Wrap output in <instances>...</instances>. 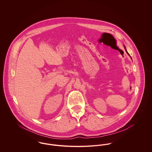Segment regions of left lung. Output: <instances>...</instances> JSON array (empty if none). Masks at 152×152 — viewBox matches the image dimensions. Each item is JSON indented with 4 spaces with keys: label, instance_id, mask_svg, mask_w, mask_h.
I'll use <instances>...</instances> for the list:
<instances>
[{
    "label": "left lung",
    "instance_id": "8db88e82",
    "mask_svg": "<svg viewBox=\"0 0 152 152\" xmlns=\"http://www.w3.org/2000/svg\"><path fill=\"white\" fill-rule=\"evenodd\" d=\"M124 47H125V51H126V53H128V55H129L130 56V55H129V54L128 53V52H127V51H126V48H125V46H124Z\"/></svg>",
    "mask_w": 152,
    "mask_h": 152
}]
</instances>
